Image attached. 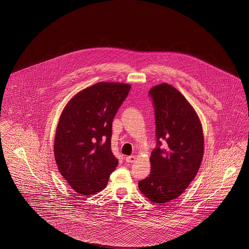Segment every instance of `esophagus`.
<instances>
[{
    "label": "esophagus",
    "mask_w": 249,
    "mask_h": 249,
    "mask_svg": "<svg viewBox=\"0 0 249 249\" xmlns=\"http://www.w3.org/2000/svg\"><path fill=\"white\" fill-rule=\"evenodd\" d=\"M135 160H136V158L134 156H128V157H126V161L129 162V163H133L135 161Z\"/></svg>",
    "instance_id": "34e87169"
}]
</instances>
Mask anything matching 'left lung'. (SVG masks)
I'll return each instance as SVG.
<instances>
[{"label": "left lung", "mask_w": 249, "mask_h": 249, "mask_svg": "<svg viewBox=\"0 0 249 249\" xmlns=\"http://www.w3.org/2000/svg\"><path fill=\"white\" fill-rule=\"evenodd\" d=\"M149 95L154 104L157 147L150 157L149 177L138 187L150 201L164 203L179 197L198 174L203 132L196 111L172 85L154 86Z\"/></svg>", "instance_id": "8db88e82"}]
</instances>
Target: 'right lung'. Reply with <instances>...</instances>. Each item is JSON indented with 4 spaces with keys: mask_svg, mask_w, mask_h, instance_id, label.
<instances>
[{
    "mask_svg": "<svg viewBox=\"0 0 249 249\" xmlns=\"http://www.w3.org/2000/svg\"><path fill=\"white\" fill-rule=\"evenodd\" d=\"M130 85L99 82L74 95L56 130L54 155L60 175L83 196L107 187L119 160L111 150L112 122Z\"/></svg>",
    "mask_w": 249,
    "mask_h": 249,
    "instance_id": "obj_1",
    "label": "right lung"
}]
</instances>
